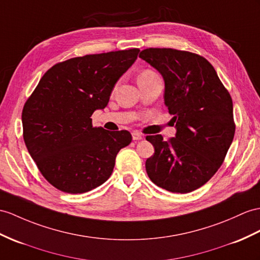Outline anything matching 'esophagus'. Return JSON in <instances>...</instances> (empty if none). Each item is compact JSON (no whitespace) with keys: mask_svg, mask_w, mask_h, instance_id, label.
I'll list each match as a JSON object with an SVG mask.
<instances>
[{"mask_svg":"<svg viewBox=\"0 0 260 260\" xmlns=\"http://www.w3.org/2000/svg\"><path fill=\"white\" fill-rule=\"evenodd\" d=\"M142 138H143V136L141 134H139V132H132V139H134L135 141L141 140Z\"/></svg>","mask_w":260,"mask_h":260,"instance_id":"esophagus-1","label":"esophagus"}]
</instances>
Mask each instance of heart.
Wrapping results in <instances>:
<instances>
[{"label": "heart", "instance_id": "heart-1", "mask_svg": "<svg viewBox=\"0 0 260 260\" xmlns=\"http://www.w3.org/2000/svg\"><path fill=\"white\" fill-rule=\"evenodd\" d=\"M154 75H156L154 72H152V71H150V69H147V71H144V72H142L140 75H139V77L138 78H144V77H151V76H154Z\"/></svg>", "mask_w": 260, "mask_h": 260}]
</instances>
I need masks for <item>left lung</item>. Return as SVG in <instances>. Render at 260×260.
<instances>
[{
  "label": "left lung",
  "mask_w": 260,
  "mask_h": 260,
  "mask_svg": "<svg viewBox=\"0 0 260 260\" xmlns=\"http://www.w3.org/2000/svg\"><path fill=\"white\" fill-rule=\"evenodd\" d=\"M164 79V104L176 134L148 136L154 154L145 162L150 180L167 191L188 193L204 185L224 162L235 135L233 101L211 62L173 48H147L139 55Z\"/></svg>",
  "instance_id": "left-lung-1"
}]
</instances>
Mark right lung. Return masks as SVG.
<instances>
[{"mask_svg": "<svg viewBox=\"0 0 260 260\" xmlns=\"http://www.w3.org/2000/svg\"><path fill=\"white\" fill-rule=\"evenodd\" d=\"M131 48L75 57L44 74L22 112L29 154L50 184L62 192L91 191L110 178L129 131L92 126L91 115L108 105L116 82L136 61Z\"/></svg>", "mask_w": 260, "mask_h": 260, "instance_id": "add662e5", "label": "right lung"}]
</instances>
